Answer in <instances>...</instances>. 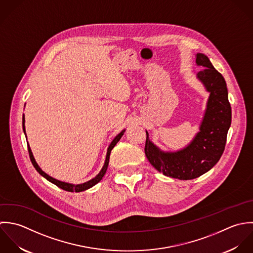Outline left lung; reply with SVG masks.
<instances>
[{"instance_id":"8db88e82","label":"left lung","mask_w":253,"mask_h":253,"mask_svg":"<svg viewBox=\"0 0 253 253\" xmlns=\"http://www.w3.org/2000/svg\"><path fill=\"white\" fill-rule=\"evenodd\" d=\"M197 64L203 68L198 73L210 93L201 132L184 150L163 152L150 141L147 132L145 153L152 166L165 176L179 180H192L209 171L222 156L228 130L232 121V109L224 77L203 53H197Z\"/></svg>"}]
</instances>
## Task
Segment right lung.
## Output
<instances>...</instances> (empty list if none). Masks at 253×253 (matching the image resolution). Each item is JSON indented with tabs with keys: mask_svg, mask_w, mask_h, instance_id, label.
Segmentation results:
<instances>
[{
	"mask_svg": "<svg viewBox=\"0 0 253 253\" xmlns=\"http://www.w3.org/2000/svg\"><path fill=\"white\" fill-rule=\"evenodd\" d=\"M22 124H23V131H24V133H25V127H24V115H23V118H22ZM123 133H124V131H122L120 134H118V135L114 138V140L111 142V144L109 145V147H108V149H107V154H106L105 162H104V165H103V167H102L101 172H100V173H99V174H98L94 179H92V180H90L89 182L84 183V184H80V185H72V184H68V183L60 182V181H58V180H55V179L51 178V177H50L49 175H47L44 171H42V169H41V168L38 166V164L36 163V161H35V159H34V157H33V154H32L31 150H30V147L27 145V147H28V152H29V157H30V160H31V162H32L33 166H34V167H35V169L39 172V174H41L44 178H46L48 181H50L51 183L54 184V185H55V186H57L58 188H60V189L64 190V191H66V192H71V193H72V192H75V193L83 192V191H85V190H88V189L92 188L93 186H95L97 183H99V182L101 181V179H102V177L104 176V174H105V172H106L107 166H108V162H109V155H110L111 150L114 148V146H115V145L118 143V141L121 139V137L123 136Z\"/></svg>",
	"mask_w": 253,
	"mask_h": 253,
	"instance_id": "obj_1",
	"label": "right lung"
}]
</instances>
